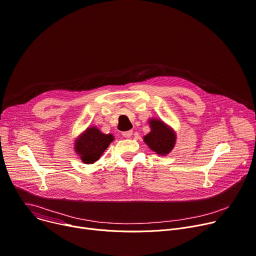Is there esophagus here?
<instances>
[{
    "label": "esophagus",
    "mask_w": 256,
    "mask_h": 256,
    "mask_svg": "<svg viewBox=\"0 0 256 256\" xmlns=\"http://www.w3.org/2000/svg\"><path fill=\"white\" fill-rule=\"evenodd\" d=\"M132 134H133V131H132V130H128V131L122 132V135H123L124 137H126V138H129V137H131Z\"/></svg>",
    "instance_id": "esophagus-1"
}]
</instances>
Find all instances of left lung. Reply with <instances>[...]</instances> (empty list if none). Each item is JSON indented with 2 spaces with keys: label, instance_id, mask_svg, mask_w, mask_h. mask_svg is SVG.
<instances>
[{
  "label": "left lung",
  "instance_id": "8db88e82",
  "mask_svg": "<svg viewBox=\"0 0 256 256\" xmlns=\"http://www.w3.org/2000/svg\"><path fill=\"white\" fill-rule=\"evenodd\" d=\"M152 131L144 136L146 144L156 154H166L174 148L175 135L162 121L150 120Z\"/></svg>",
  "mask_w": 256,
  "mask_h": 256
}]
</instances>
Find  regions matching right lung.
Segmentation results:
<instances>
[{
  "label": "right lung",
  "mask_w": 256,
  "mask_h": 256,
  "mask_svg": "<svg viewBox=\"0 0 256 256\" xmlns=\"http://www.w3.org/2000/svg\"><path fill=\"white\" fill-rule=\"evenodd\" d=\"M114 140L112 134H104L95 127L88 128L76 142V152L85 164H92L100 158Z\"/></svg>",
  "instance_id": "obj_1"
}]
</instances>
